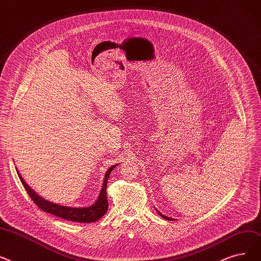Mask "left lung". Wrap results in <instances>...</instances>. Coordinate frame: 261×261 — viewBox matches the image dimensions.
<instances>
[{
    "label": "left lung",
    "mask_w": 261,
    "mask_h": 261,
    "mask_svg": "<svg viewBox=\"0 0 261 261\" xmlns=\"http://www.w3.org/2000/svg\"><path fill=\"white\" fill-rule=\"evenodd\" d=\"M156 212L159 214V216H160L161 218H164V219H166V220H168V221H172V220H174V219H172V218H169V217H166V216H164L163 214H160L157 209H156Z\"/></svg>",
    "instance_id": "obj_1"
}]
</instances>
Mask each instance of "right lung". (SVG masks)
Listing matches in <instances>:
<instances>
[{"label": "right lung", "instance_id": "add662e5", "mask_svg": "<svg viewBox=\"0 0 261 261\" xmlns=\"http://www.w3.org/2000/svg\"><path fill=\"white\" fill-rule=\"evenodd\" d=\"M119 164L111 166L105 174L104 180H103V186L100 194H98L97 200L91 205V206H87V207H70V206H63L59 205L53 202H49L47 200H44L42 196H40L38 193H36L30 186L25 182V180L23 179L19 171H17L18 176L23 185V187L25 188L28 191L29 195L31 196L34 203L38 206L43 212L47 214H52L58 218L65 219L68 221H73V222H80V223H92L97 221L98 219H101L107 212L108 209V201H107V181L108 177L110 175L111 171H113L116 166ZM17 169V168H16Z\"/></svg>", "mask_w": 261, "mask_h": 261}]
</instances>
